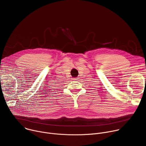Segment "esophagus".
<instances>
[{
	"label": "esophagus",
	"mask_w": 146,
	"mask_h": 146,
	"mask_svg": "<svg viewBox=\"0 0 146 146\" xmlns=\"http://www.w3.org/2000/svg\"><path fill=\"white\" fill-rule=\"evenodd\" d=\"M73 80H77V78H73Z\"/></svg>",
	"instance_id": "obj_1"
}]
</instances>
